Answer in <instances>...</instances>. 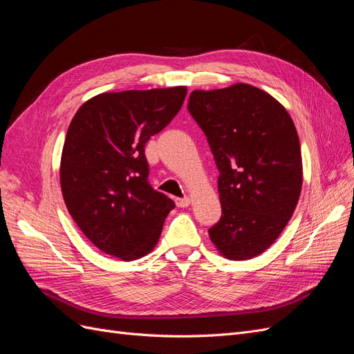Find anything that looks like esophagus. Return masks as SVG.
<instances>
[{"label":"esophagus","instance_id":"esophagus-1","mask_svg":"<svg viewBox=\"0 0 354 354\" xmlns=\"http://www.w3.org/2000/svg\"><path fill=\"white\" fill-rule=\"evenodd\" d=\"M190 198H177L176 199V203H177V207H180V208H186V207H189L190 205Z\"/></svg>","mask_w":354,"mask_h":354}]
</instances>
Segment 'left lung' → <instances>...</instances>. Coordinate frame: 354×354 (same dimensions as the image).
<instances>
[{"instance_id":"left-lung-1","label":"left lung","mask_w":354,"mask_h":354,"mask_svg":"<svg viewBox=\"0 0 354 354\" xmlns=\"http://www.w3.org/2000/svg\"><path fill=\"white\" fill-rule=\"evenodd\" d=\"M187 109L216 159L221 218L208 233L220 255L251 260L279 238L303 186L297 128L273 95L250 84L194 90Z\"/></svg>"}]
</instances>
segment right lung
Wrapping results in <instances>:
<instances>
[{"label":"right lung","instance_id":"1","mask_svg":"<svg viewBox=\"0 0 354 354\" xmlns=\"http://www.w3.org/2000/svg\"><path fill=\"white\" fill-rule=\"evenodd\" d=\"M185 85L102 93L69 124L60 159L63 201L91 243L122 261L151 252L176 203L147 183L145 146L183 106Z\"/></svg>","mask_w":354,"mask_h":354}]
</instances>
